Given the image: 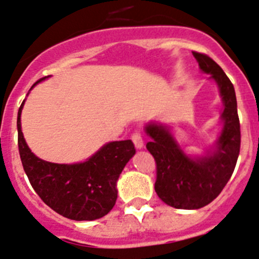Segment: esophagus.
Here are the masks:
<instances>
[{"instance_id":"esophagus-1","label":"esophagus","mask_w":259,"mask_h":259,"mask_svg":"<svg viewBox=\"0 0 259 259\" xmlns=\"http://www.w3.org/2000/svg\"><path fill=\"white\" fill-rule=\"evenodd\" d=\"M132 141H134L136 149L144 148V140H142V136H141V134H140V132L136 131L134 135H132Z\"/></svg>"}]
</instances>
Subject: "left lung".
Here are the masks:
<instances>
[{
	"label": "left lung",
	"mask_w": 259,
	"mask_h": 259,
	"mask_svg": "<svg viewBox=\"0 0 259 259\" xmlns=\"http://www.w3.org/2000/svg\"><path fill=\"white\" fill-rule=\"evenodd\" d=\"M203 73L220 90L224 111L217 140L201 155H189L168 125L150 122L146 144L156 162L155 191L165 204L177 209H199L214 200L229 182L240 151V123L236 95L231 80L209 56L193 52Z\"/></svg>",
	"instance_id": "8db88e82"
}]
</instances>
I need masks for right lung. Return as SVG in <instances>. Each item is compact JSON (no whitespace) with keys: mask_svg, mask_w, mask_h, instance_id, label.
<instances>
[{"mask_svg":"<svg viewBox=\"0 0 259 259\" xmlns=\"http://www.w3.org/2000/svg\"><path fill=\"white\" fill-rule=\"evenodd\" d=\"M49 77L37 80L32 89ZM24 103L25 100L19 108L16 122L19 153L38 196L56 213L74 221H94L108 214L117 200L119 175L136 154L134 142L131 140L108 142L80 163L46 162L32 153L21 132L20 117Z\"/></svg>","mask_w":259,"mask_h":259,"instance_id":"right-lung-1","label":"right lung"}]
</instances>
